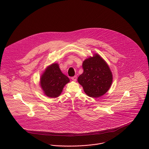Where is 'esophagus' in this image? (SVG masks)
<instances>
[{
  "instance_id": "1",
  "label": "esophagus",
  "mask_w": 149,
  "mask_h": 149,
  "mask_svg": "<svg viewBox=\"0 0 149 149\" xmlns=\"http://www.w3.org/2000/svg\"><path fill=\"white\" fill-rule=\"evenodd\" d=\"M71 79H72V80L73 81L75 82V81H77V76H74V77H72V78H71Z\"/></svg>"
}]
</instances>
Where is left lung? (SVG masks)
I'll return each mask as SVG.
<instances>
[{
  "instance_id": "left-lung-1",
  "label": "left lung",
  "mask_w": 149,
  "mask_h": 149,
  "mask_svg": "<svg viewBox=\"0 0 149 149\" xmlns=\"http://www.w3.org/2000/svg\"><path fill=\"white\" fill-rule=\"evenodd\" d=\"M82 67L84 72L78 78V82L85 93L94 98L104 95L113 82V74L106 61L95 53L83 61Z\"/></svg>"
}]
</instances>
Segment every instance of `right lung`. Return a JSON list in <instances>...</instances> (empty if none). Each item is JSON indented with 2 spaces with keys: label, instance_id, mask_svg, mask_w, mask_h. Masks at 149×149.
Instances as JSON below:
<instances>
[{
  "label": "right lung",
  "instance_id": "obj_1",
  "mask_svg": "<svg viewBox=\"0 0 149 149\" xmlns=\"http://www.w3.org/2000/svg\"><path fill=\"white\" fill-rule=\"evenodd\" d=\"M70 82V79L64 75L59 68L58 63H53L47 66L40 78V86L43 93L50 98L58 97L64 87Z\"/></svg>",
  "mask_w": 149,
  "mask_h": 149
}]
</instances>
